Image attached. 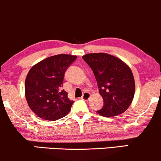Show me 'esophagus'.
<instances>
[{
  "label": "esophagus",
  "instance_id": "obj_1",
  "mask_svg": "<svg viewBox=\"0 0 161 161\" xmlns=\"http://www.w3.org/2000/svg\"><path fill=\"white\" fill-rule=\"evenodd\" d=\"M90 96H91V94H90L89 92H86L83 94V95L82 96V97H81V99L83 100V101H88V100L90 98Z\"/></svg>",
  "mask_w": 161,
  "mask_h": 161
}]
</instances>
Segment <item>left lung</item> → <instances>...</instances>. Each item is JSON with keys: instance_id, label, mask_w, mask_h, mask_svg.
I'll return each instance as SVG.
<instances>
[{"instance_id": "obj_1", "label": "left lung", "mask_w": 161, "mask_h": 161, "mask_svg": "<svg viewBox=\"0 0 161 161\" xmlns=\"http://www.w3.org/2000/svg\"><path fill=\"white\" fill-rule=\"evenodd\" d=\"M83 60L95 75L104 105L97 113L110 117L124 113L134 97L133 74L120 59L105 53H88Z\"/></svg>"}]
</instances>
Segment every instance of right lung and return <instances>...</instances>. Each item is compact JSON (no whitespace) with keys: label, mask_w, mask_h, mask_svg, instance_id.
<instances>
[{"label":"right lung","mask_w":161,"mask_h":161,"mask_svg":"<svg viewBox=\"0 0 161 161\" xmlns=\"http://www.w3.org/2000/svg\"><path fill=\"white\" fill-rule=\"evenodd\" d=\"M76 56L58 54L33 66L25 81V98L37 116L46 120L61 119L70 111L74 101L62 89L66 69Z\"/></svg>","instance_id":"obj_1"}]
</instances>
